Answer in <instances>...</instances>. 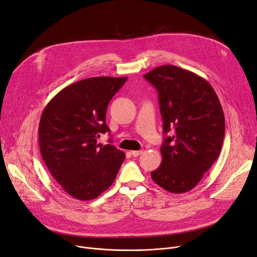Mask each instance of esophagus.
<instances>
[{"instance_id": "esophagus-1", "label": "esophagus", "mask_w": 257, "mask_h": 257, "mask_svg": "<svg viewBox=\"0 0 257 257\" xmlns=\"http://www.w3.org/2000/svg\"><path fill=\"white\" fill-rule=\"evenodd\" d=\"M143 153V150H135V151H131V154L133 155V156H139V155H141Z\"/></svg>"}]
</instances>
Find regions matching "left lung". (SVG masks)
<instances>
[{
  "mask_svg": "<svg viewBox=\"0 0 257 257\" xmlns=\"http://www.w3.org/2000/svg\"><path fill=\"white\" fill-rule=\"evenodd\" d=\"M144 77L159 92L164 121L163 160L152 180L171 193L190 191L221 150L225 116L219 99L203 77L173 65L156 67Z\"/></svg>",
  "mask_w": 257,
  "mask_h": 257,
  "instance_id": "1",
  "label": "left lung"
}]
</instances>
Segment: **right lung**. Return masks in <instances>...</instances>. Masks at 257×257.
I'll list each match as a JSON object with an SVG mask.
<instances>
[{
  "instance_id": "add662e5",
  "label": "right lung",
  "mask_w": 257,
  "mask_h": 257,
  "mask_svg": "<svg viewBox=\"0 0 257 257\" xmlns=\"http://www.w3.org/2000/svg\"><path fill=\"white\" fill-rule=\"evenodd\" d=\"M127 77H89L66 87L44 109L39 126L40 150L48 170L64 190L90 200L113 184L125 153L97 145L106 125L109 102ZM111 143V140H110Z\"/></svg>"
}]
</instances>
